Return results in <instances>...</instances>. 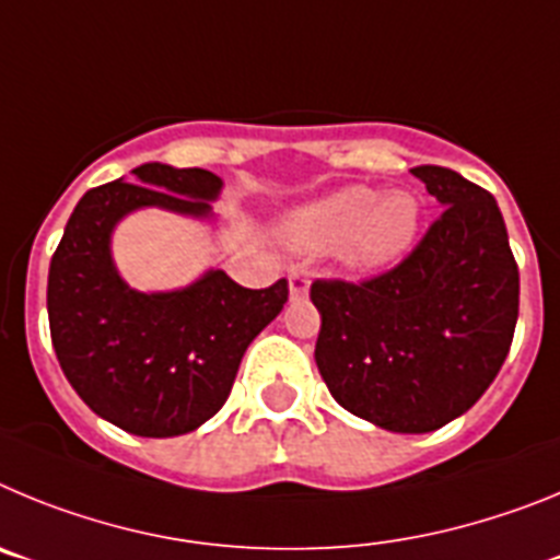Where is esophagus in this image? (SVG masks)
Returning a JSON list of instances; mask_svg holds the SVG:
<instances>
[{"mask_svg": "<svg viewBox=\"0 0 560 560\" xmlns=\"http://www.w3.org/2000/svg\"><path fill=\"white\" fill-rule=\"evenodd\" d=\"M308 289H311L308 271L291 269V271H289V294H291V300H300V296H308Z\"/></svg>", "mask_w": 560, "mask_h": 560, "instance_id": "esophagus-1", "label": "esophagus"}]
</instances>
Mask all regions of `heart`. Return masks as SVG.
I'll list each match as a JSON object with an SVG mask.
<instances>
[{
  "label": "heart",
  "mask_w": 560,
  "mask_h": 560,
  "mask_svg": "<svg viewBox=\"0 0 560 560\" xmlns=\"http://www.w3.org/2000/svg\"><path fill=\"white\" fill-rule=\"evenodd\" d=\"M418 226L420 201L412 192L381 196L375 187L348 185L285 212L277 235L296 252L334 249L345 269L373 271L395 264L412 246Z\"/></svg>",
  "instance_id": "obj_1"
}]
</instances>
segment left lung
<instances>
[{"mask_svg":"<svg viewBox=\"0 0 560 560\" xmlns=\"http://www.w3.org/2000/svg\"><path fill=\"white\" fill-rule=\"evenodd\" d=\"M446 207L412 255L353 285L316 280V368L339 407L423 434L477 404L511 350L518 266L491 192L438 165L415 167Z\"/></svg>","mask_w":560,"mask_h":560,"instance_id":"left-lung-1","label":"left lung"}]
</instances>
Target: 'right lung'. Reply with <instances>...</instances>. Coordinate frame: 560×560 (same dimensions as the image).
I'll use <instances>...</instances> for the list:
<instances>
[{
  "label": "right lung",
  "instance_id": "1",
  "mask_svg": "<svg viewBox=\"0 0 560 560\" xmlns=\"http://www.w3.org/2000/svg\"><path fill=\"white\" fill-rule=\"evenodd\" d=\"M221 176L145 162L131 182L89 190L69 215L47 280L58 364L103 420L140 438L196 432L230 398L241 359L283 311L289 283L244 289L207 269L173 291H137L114 264L112 235L137 210L176 212L215 224Z\"/></svg>",
  "mask_w": 560,
  "mask_h": 560
}]
</instances>
